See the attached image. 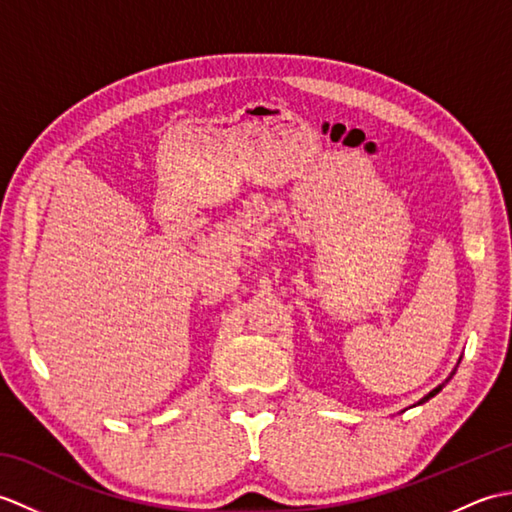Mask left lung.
Masks as SVG:
<instances>
[{
	"label": "left lung",
	"mask_w": 512,
	"mask_h": 512,
	"mask_svg": "<svg viewBox=\"0 0 512 512\" xmlns=\"http://www.w3.org/2000/svg\"><path fill=\"white\" fill-rule=\"evenodd\" d=\"M453 374H455V372H453ZM453 374H451V376H449V378H447V383H449V380H451V378H453ZM447 383H442V385H440V387H436V389H433V391H431V394H427V396H424V398H422V400H420V402H427V400H429V398H433V396H436V394H438V391H440V389H442V387H444V385H447Z\"/></svg>",
	"instance_id": "obj_1"
}]
</instances>
